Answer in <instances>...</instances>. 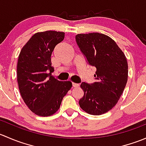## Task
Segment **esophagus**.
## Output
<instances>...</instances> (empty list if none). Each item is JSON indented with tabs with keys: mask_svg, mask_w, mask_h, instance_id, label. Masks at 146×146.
Here are the masks:
<instances>
[{
	"mask_svg": "<svg viewBox=\"0 0 146 146\" xmlns=\"http://www.w3.org/2000/svg\"><path fill=\"white\" fill-rule=\"evenodd\" d=\"M79 86H80V85H79L78 83H75V82H73V87H74V88H78Z\"/></svg>",
	"mask_w": 146,
	"mask_h": 146,
	"instance_id": "obj_1",
	"label": "esophagus"
}]
</instances>
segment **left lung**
Wrapping results in <instances>:
<instances>
[{
  "label": "left lung",
  "instance_id": "left-lung-1",
  "mask_svg": "<svg viewBox=\"0 0 146 146\" xmlns=\"http://www.w3.org/2000/svg\"><path fill=\"white\" fill-rule=\"evenodd\" d=\"M76 39L89 64L96 68V82L80 85L84 95L79 105L88 114L101 115L120 99L128 80L127 60L117 43L104 34H78Z\"/></svg>",
  "mask_w": 146,
  "mask_h": 146
}]
</instances>
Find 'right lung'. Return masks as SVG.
<instances>
[{
	"instance_id": "obj_1",
	"label": "right lung",
	"mask_w": 146,
	"mask_h": 146,
	"mask_svg": "<svg viewBox=\"0 0 146 146\" xmlns=\"http://www.w3.org/2000/svg\"><path fill=\"white\" fill-rule=\"evenodd\" d=\"M64 36L63 32H36L19 54L17 80L20 95L28 108L40 117L55 114L72 87L70 81H60L51 76V54Z\"/></svg>"
}]
</instances>
